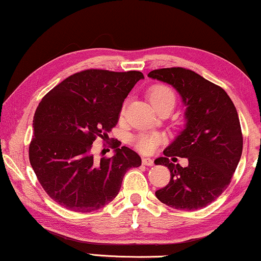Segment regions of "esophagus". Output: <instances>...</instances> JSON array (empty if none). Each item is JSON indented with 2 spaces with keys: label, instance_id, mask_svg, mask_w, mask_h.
I'll return each mask as SVG.
<instances>
[{
  "label": "esophagus",
  "instance_id": "1",
  "mask_svg": "<svg viewBox=\"0 0 261 261\" xmlns=\"http://www.w3.org/2000/svg\"><path fill=\"white\" fill-rule=\"evenodd\" d=\"M141 162H142V164H144V165H146V166H152V165H153V160L149 159V158H142Z\"/></svg>",
  "mask_w": 261,
  "mask_h": 261
}]
</instances>
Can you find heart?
<instances>
[{
  "mask_svg": "<svg viewBox=\"0 0 261 261\" xmlns=\"http://www.w3.org/2000/svg\"><path fill=\"white\" fill-rule=\"evenodd\" d=\"M148 98L152 106L159 112L164 107H172L173 108L177 102V94L173 90V88L169 87V85L155 84L148 90ZM124 113H126V106H123L121 109V116H123ZM163 140L164 138L159 134L141 133L132 138V144L140 152L149 154L158 147L159 144H162Z\"/></svg>",
  "mask_w": 261,
  "mask_h": 261,
  "instance_id": "heart-1",
  "label": "heart"
}]
</instances>
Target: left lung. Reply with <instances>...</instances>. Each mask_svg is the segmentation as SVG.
Wrapping results in <instances>:
<instances>
[{"mask_svg":"<svg viewBox=\"0 0 261 261\" xmlns=\"http://www.w3.org/2000/svg\"><path fill=\"white\" fill-rule=\"evenodd\" d=\"M148 77L177 89L188 120L165 156L154 162L171 172L169 184L155 191L156 198L174 209L204 208L228 188L241 158L244 138L237 108L222 88L184 67L153 70ZM176 156L187 158L189 165L171 162Z\"/></svg>","mask_w":261,"mask_h":261,"instance_id":"1","label":"left lung"}]
</instances>
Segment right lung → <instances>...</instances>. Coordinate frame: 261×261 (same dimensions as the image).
Wrapping results in <instances>:
<instances>
[{"label": "right lung", "instance_id": "right-lung-1", "mask_svg": "<svg viewBox=\"0 0 261 261\" xmlns=\"http://www.w3.org/2000/svg\"><path fill=\"white\" fill-rule=\"evenodd\" d=\"M144 78L140 71L89 69L48 91L33 120L28 155L39 183L53 201L76 213L103 208L119 194L123 176L141 165L137 152L113 142L115 155L96 160L97 138L108 141L124 98Z\"/></svg>", "mask_w": 261, "mask_h": 261}]
</instances>
